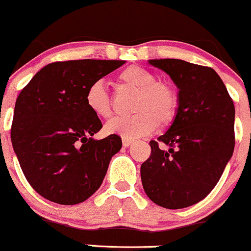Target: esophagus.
I'll return each mask as SVG.
<instances>
[{
    "label": "esophagus",
    "mask_w": 251,
    "mask_h": 251,
    "mask_svg": "<svg viewBox=\"0 0 251 251\" xmlns=\"http://www.w3.org/2000/svg\"><path fill=\"white\" fill-rule=\"evenodd\" d=\"M133 143V140H130V138H123V146L128 147Z\"/></svg>",
    "instance_id": "34e87169"
}]
</instances>
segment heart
I'll use <instances>...</instances> for the list:
<instances>
[{
    "mask_svg": "<svg viewBox=\"0 0 251 251\" xmlns=\"http://www.w3.org/2000/svg\"><path fill=\"white\" fill-rule=\"evenodd\" d=\"M120 86L137 91L133 100V115L120 116L105 126L108 133L124 138L141 137L155 130L156 125L166 126L176 118L179 96L174 83L158 80L155 73L140 65H130L116 76ZM86 105L100 119L110 118L113 111L111 97L103 81H95L86 91Z\"/></svg>",
    "mask_w": 251,
    "mask_h": 251,
    "instance_id": "obj_1",
    "label": "heart"
}]
</instances>
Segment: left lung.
<instances>
[{"instance_id":"left-lung-1","label":"left lung","mask_w":251,"mask_h":251,"mask_svg":"<svg viewBox=\"0 0 251 251\" xmlns=\"http://www.w3.org/2000/svg\"><path fill=\"white\" fill-rule=\"evenodd\" d=\"M178 87L173 125L151 141V156L141 165L148 198L166 209H183L214 189L234 151V104L212 68L181 59H151Z\"/></svg>"}]
</instances>
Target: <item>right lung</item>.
<instances>
[{
    "mask_svg": "<svg viewBox=\"0 0 251 251\" xmlns=\"http://www.w3.org/2000/svg\"><path fill=\"white\" fill-rule=\"evenodd\" d=\"M124 63H50L18 96L12 144L25 178L44 198L62 205L78 204L102 184L111 156L123 142L118 135L93 140L103 125L86 105V91Z\"/></svg>",
    "mask_w": 251,
    "mask_h": 251,
    "instance_id": "obj_1",
    "label": "right lung"
}]
</instances>
